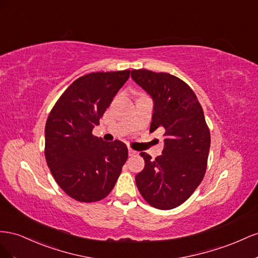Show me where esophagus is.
<instances>
[{
  "label": "esophagus",
  "mask_w": 258,
  "mask_h": 258,
  "mask_svg": "<svg viewBox=\"0 0 258 258\" xmlns=\"http://www.w3.org/2000/svg\"><path fill=\"white\" fill-rule=\"evenodd\" d=\"M137 154V151H135L134 149H132V148H128V156L130 157H135Z\"/></svg>",
  "instance_id": "34e87169"
}]
</instances>
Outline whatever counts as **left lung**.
Wrapping results in <instances>:
<instances>
[{"instance_id": "left-lung-1", "label": "left lung", "mask_w": 258, "mask_h": 258, "mask_svg": "<svg viewBox=\"0 0 258 258\" xmlns=\"http://www.w3.org/2000/svg\"><path fill=\"white\" fill-rule=\"evenodd\" d=\"M132 78L154 101L150 132L164 130V148L154 160L141 152L144 170L135 177L147 203L159 210L179 207L200 185L208 166L210 128L195 92L166 72L132 70Z\"/></svg>"}]
</instances>
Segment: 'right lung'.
I'll return each mask as SVG.
<instances>
[{
	"instance_id": "1",
	"label": "right lung",
	"mask_w": 258,
	"mask_h": 258,
	"mask_svg": "<svg viewBox=\"0 0 258 258\" xmlns=\"http://www.w3.org/2000/svg\"><path fill=\"white\" fill-rule=\"evenodd\" d=\"M130 73L93 72L77 79L47 117L44 149L47 165L59 187L79 202L105 199L127 160L126 145L104 142L92 132Z\"/></svg>"
}]
</instances>
